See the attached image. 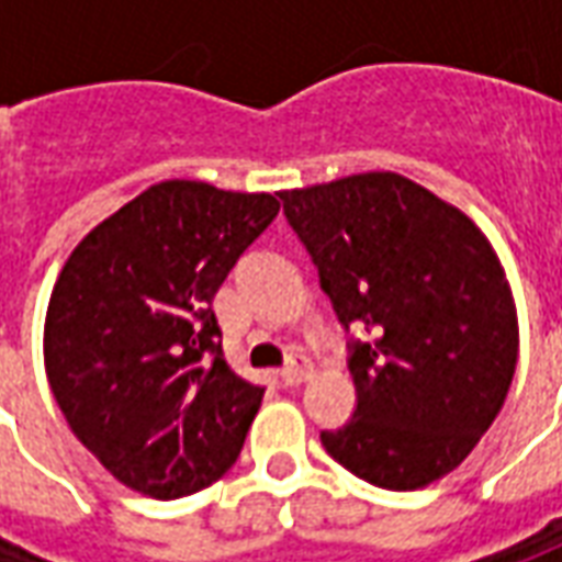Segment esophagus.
<instances>
[{
    "label": "esophagus",
    "mask_w": 562,
    "mask_h": 562,
    "mask_svg": "<svg viewBox=\"0 0 562 562\" xmlns=\"http://www.w3.org/2000/svg\"><path fill=\"white\" fill-rule=\"evenodd\" d=\"M280 376L285 385H301V382L313 376V361L306 355H292V361L282 367Z\"/></svg>",
    "instance_id": "obj_1"
}]
</instances>
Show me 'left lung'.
<instances>
[{
	"instance_id": "left-lung-1",
	"label": "left lung",
	"mask_w": 562,
	"mask_h": 562,
	"mask_svg": "<svg viewBox=\"0 0 562 562\" xmlns=\"http://www.w3.org/2000/svg\"><path fill=\"white\" fill-rule=\"evenodd\" d=\"M352 342L358 409L322 430L358 479L415 491L458 470L506 403L518 310L491 240L430 189L367 171L280 192Z\"/></svg>"
}]
</instances>
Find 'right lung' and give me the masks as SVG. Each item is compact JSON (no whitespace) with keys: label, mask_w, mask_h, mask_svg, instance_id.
<instances>
[{"label":"right lung","mask_w":562,"mask_h":562,"mask_svg":"<svg viewBox=\"0 0 562 562\" xmlns=\"http://www.w3.org/2000/svg\"><path fill=\"white\" fill-rule=\"evenodd\" d=\"M280 213L268 192L161 180L99 222L56 277L44 370L71 434L153 499L232 470L265 389L222 358L213 297Z\"/></svg>","instance_id":"add662e5"}]
</instances>
